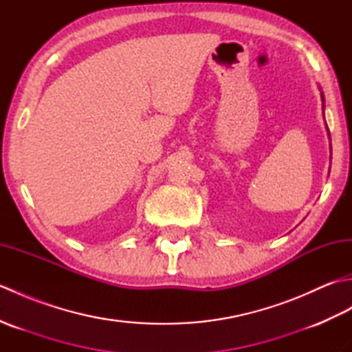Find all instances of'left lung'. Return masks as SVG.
Returning a JSON list of instances; mask_svg holds the SVG:
<instances>
[{
    "label": "left lung",
    "instance_id": "left-lung-1",
    "mask_svg": "<svg viewBox=\"0 0 352 352\" xmlns=\"http://www.w3.org/2000/svg\"><path fill=\"white\" fill-rule=\"evenodd\" d=\"M322 101H324V95H322ZM328 134H330V133H328Z\"/></svg>",
    "mask_w": 352,
    "mask_h": 352
}]
</instances>
